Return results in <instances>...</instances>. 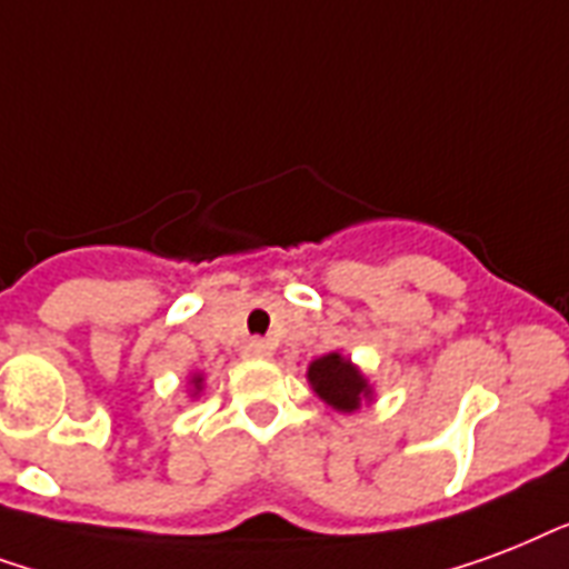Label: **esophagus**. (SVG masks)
Wrapping results in <instances>:
<instances>
[{"label": "esophagus", "mask_w": 569, "mask_h": 569, "mask_svg": "<svg viewBox=\"0 0 569 569\" xmlns=\"http://www.w3.org/2000/svg\"><path fill=\"white\" fill-rule=\"evenodd\" d=\"M243 353L249 356V359H267V356L272 353V347L267 345V341H261V338H252V341L246 345Z\"/></svg>", "instance_id": "obj_1"}]
</instances>
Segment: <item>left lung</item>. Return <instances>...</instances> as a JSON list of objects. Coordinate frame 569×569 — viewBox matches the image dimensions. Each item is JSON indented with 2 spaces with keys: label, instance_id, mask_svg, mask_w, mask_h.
I'll return each instance as SVG.
<instances>
[{
  "label": "left lung",
  "instance_id": "8db88e82",
  "mask_svg": "<svg viewBox=\"0 0 569 569\" xmlns=\"http://www.w3.org/2000/svg\"><path fill=\"white\" fill-rule=\"evenodd\" d=\"M308 382L317 398L338 412H356L362 400H371V382L341 353H326L308 365Z\"/></svg>",
  "mask_w": 569,
  "mask_h": 569
}]
</instances>
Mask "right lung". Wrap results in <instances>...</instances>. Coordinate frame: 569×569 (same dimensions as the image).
<instances>
[{"mask_svg":"<svg viewBox=\"0 0 569 569\" xmlns=\"http://www.w3.org/2000/svg\"><path fill=\"white\" fill-rule=\"evenodd\" d=\"M192 386H196V391H201V377H198V373L192 377Z\"/></svg>","mask_w":569,"mask_h":569,"instance_id":"right-lung-1","label":"right lung"}]
</instances>
